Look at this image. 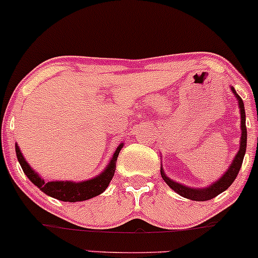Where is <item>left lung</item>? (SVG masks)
I'll list each match as a JSON object with an SVG mask.
<instances>
[{"label":"left lung","mask_w":258,"mask_h":258,"mask_svg":"<svg viewBox=\"0 0 258 258\" xmlns=\"http://www.w3.org/2000/svg\"><path fill=\"white\" fill-rule=\"evenodd\" d=\"M232 92L235 93L236 98L238 100V104H240V111H241V130H242V134H241V144H240V150H238L237 155L233 159L232 164L228 168V170L224 174V176L220 180H217L216 182L211 185V186L206 188H191L187 186H184L181 184H177V182L172 181L171 179H169L165 174H164L163 169L160 170L161 177L164 179V181L169 185L170 187L174 191H176L179 195L184 196L186 199H191V200L196 201H206L211 200V199L216 198L217 195L222 192V191L227 190L230 187V185L235 181L236 176L238 175V171H240L241 165H242L243 156H245L246 153V144H247V130H246V114H245V107H243V102L240 98V95L236 93V90L233 88Z\"/></svg>","instance_id":"1"}]
</instances>
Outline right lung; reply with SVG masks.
<instances>
[{
    "instance_id": "1",
    "label": "right lung",
    "mask_w": 258,
    "mask_h": 258,
    "mask_svg": "<svg viewBox=\"0 0 258 258\" xmlns=\"http://www.w3.org/2000/svg\"><path fill=\"white\" fill-rule=\"evenodd\" d=\"M123 144H120L114 153L108 168L94 179L88 180V181L82 182H72V181H49L46 182L38 174L33 171L22 156L17 145H16V154L17 159L21 164L23 172L27 175L28 179L36 185L39 190L43 191L46 195L52 196V198L58 199L60 201H67V203H76V201H84L88 199L94 198V196L102 194L109 185L110 180L113 179L114 172H115V161L119 155Z\"/></svg>"
}]
</instances>
